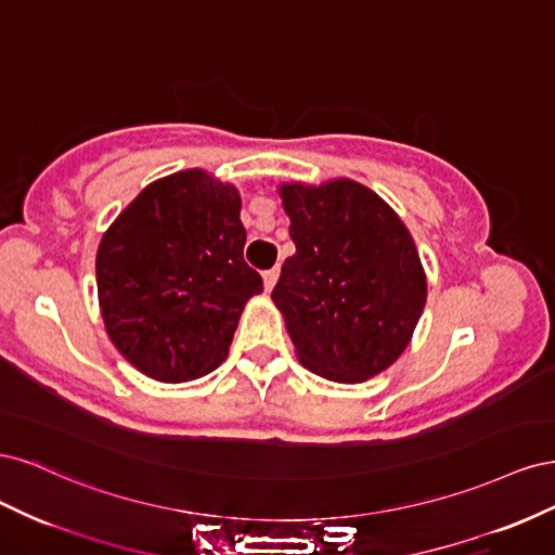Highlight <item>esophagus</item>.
Returning <instances> with one entry per match:
<instances>
[{
  "mask_svg": "<svg viewBox=\"0 0 555 555\" xmlns=\"http://www.w3.org/2000/svg\"><path fill=\"white\" fill-rule=\"evenodd\" d=\"M278 275H280V268H278V266H273V268H268V271H263V284H266V292H271V289L275 287Z\"/></svg>",
  "mask_w": 555,
  "mask_h": 555,
  "instance_id": "1",
  "label": "esophagus"
}]
</instances>
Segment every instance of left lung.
Masks as SVG:
<instances>
[{
  "label": "left lung",
  "mask_w": 555,
  "mask_h": 555,
  "mask_svg": "<svg viewBox=\"0 0 555 555\" xmlns=\"http://www.w3.org/2000/svg\"><path fill=\"white\" fill-rule=\"evenodd\" d=\"M296 251L273 300L308 371L363 382L408 347L426 306V275L400 217L354 180L284 184Z\"/></svg>",
  "instance_id": "obj_1"
}]
</instances>
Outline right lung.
Masks as SVG:
<instances>
[{
	"instance_id": "obj_1",
	"label": "right lung",
	"mask_w": 555,
	"mask_h": 555,
	"mask_svg": "<svg viewBox=\"0 0 555 555\" xmlns=\"http://www.w3.org/2000/svg\"><path fill=\"white\" fill-rule=\"evenodd\" d=\"M243 247L236 188L198 169L147 184L96 251L99 306L120 354L159 382L220 365L249 296L263 292Z\"/></svg>"
}]
</instances>
